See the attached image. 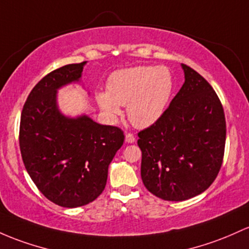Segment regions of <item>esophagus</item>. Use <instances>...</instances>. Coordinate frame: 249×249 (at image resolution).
I'll list each match as a JSON object with an SVG mask.
<instances>
[{
  "instance_id": "obj_1",
  "label": "esophagus",
  "mask_w": 249,
  "mask_h": 249,
  "mask_svg": "<svg viewBox=\"0 0 249 249\" xmlns=\"http://www.w3.org/2000/svg\"><path fill=\"white\" fill-rule=\"evenodd\" d=\"M135 141L136 138L132 133H126V136H125V142H126V143H133Z\"/></svg>"
}]
</instances>
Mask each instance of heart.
Listing matches in <instances>:
<instances>
[{
    "mask_svg": "<svg viewBox=\"0 0 249 249\" xmlns=\"http://www.w3.org/2000/svg\"><path fill=\"white\" fill-rule=\"evenodd\" d=\"M174 91V78L165 66H136L114 72L107 81V91L97 93L100 110L110 118L122 113L137 127H149L162 118Z\"/></svg>",
    "mask_w": 249,
    "mask_h": 249,
    "instance_id": "obj_1",
    "label": "heart"
}]
</instances>
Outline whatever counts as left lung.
<instances>
[{
    "label": "left lung",
    "mask_w": 249,
    "mask_h": 249,
    "mask_svg": "<svg viewBox=\"0 0 249 249\" xmlns=\"http://www.w3.org/2000/svg\"><path fill=\"white\" fill-rule=\"evenodd\" d=\"M182 68L184 84L162 118L138 133L142 179L165 201H184L208 189L225 154L222 104L203 76Z\"/></svg>",
    "instance_id": "8db88e82"
}]
</instances>
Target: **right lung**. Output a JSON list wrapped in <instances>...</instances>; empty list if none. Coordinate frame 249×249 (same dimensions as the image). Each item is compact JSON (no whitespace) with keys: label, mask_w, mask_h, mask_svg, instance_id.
Masks as SVG:
<instances>
[{"label":"right lung","mask_w":249,"mask_h":249,"mask_svg":"<svg viewBox=\"0 0 249 249\" xmlns=\"http://www.w3.org/2000/svg\"><path fill=\"white\" fill-rule=\"evenodd\" d=\"M85 65H66L43 76L21 113L18 139L27 173L49 201L65 208L89 204L103 193L108 165L124 142L119 127L60 112L58 89L79 83Z\"/></svg>","instance_id":"obj_1"}]
</instances>
